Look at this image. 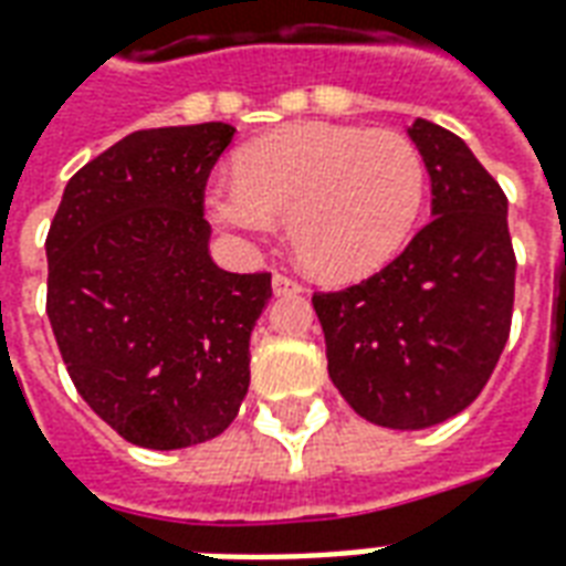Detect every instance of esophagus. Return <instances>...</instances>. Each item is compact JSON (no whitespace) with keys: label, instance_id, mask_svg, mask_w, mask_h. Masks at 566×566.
Segmentation results:
<instances>
[{"label":"esophagus","instance_id":"1","mask_svg":"<svg viewBox=\"0 0 566 566\" xmlns=\"http://www.w3.org/2000/svg\"><path fill=\"white\" fill-rule=\"evenodd\" d=\"M272 294L275 296H287V294H303V284L291 279V275H284V272H275L272 275Z\"/></svg>","mask_w":566,"mask_h":566}]
</instances>
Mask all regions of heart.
Returning a JSON list of instances; mask_svg holds the SVG:
<instances>
[{"label":"heart","instance_id":"obj_1","mask_svg":"<svg viewBox=\"0 0 566 566\" xmlns=\"http://www.w3.org/2000/svg\"><path fill=\"white\" fill-rule=\"evenodd\" d=\"M426 198V161L396 132L296 123L240 153L237 179L209 191L221 228L266 237L287 221L296 261L324 282H354L411 240Z\"/></svg>","mask_w":566,"mask_h":566}]
</instances>
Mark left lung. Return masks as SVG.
Listing matches in <instances>:
<instances>
[{
  "label": "left lung",
  "instance_id": "8db88e82",
  "mask_svg": "<svg viewBox=\"0 0 566 566\" xmlns=\"http://www.w3.org/2000/svg\"><path fill=\"white\" fill-rule=\"evenodd\" d=\"M432 179V221L371 279L315 294L326 368L363 420L429 429L480 396L510 336L516 254L506 198L462 137L408 128Z\"/></svg>",
  "mask_w": 566,
  "mask_h": 566
}]
</instances>
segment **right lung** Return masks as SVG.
Segmentation results:
<instances>
[{
  "label": "right lung",
  "mask_w": 566,
  "mask_h": 566,
  "mask_svg": "<svg viewBox=\"0 0 566 566\" xmlns=\"http://www.w3.org/2000/svg\"><path fill=\"white\" fill-rule=\"evenodd\" d=\"M233 125L123 137L65 186L48 233V317L74 387L125 441L182 450L228 429L270 272L209 258L203 191Z\"/></svg>",
  "instance_id": "add662e5"
}]
</instances>
